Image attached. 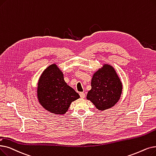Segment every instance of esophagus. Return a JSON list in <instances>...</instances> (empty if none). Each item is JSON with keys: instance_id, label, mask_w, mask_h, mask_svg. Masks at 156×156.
Returning <instances> with one entry per match:
<instances>
[{"instance_id": "1", "label": "esophagus", "mask_w": 156, "mask_h": 156, "mask_svg": "<svg viewBox=\"0 0 156 156\" xmlns=\"http://www.w3.org/2000/svg\"><path fill=\"white\" fill-rule=\"evenodd\" d=\"M80 96L81 98H84L85 97V94L83 92H80Z\"/></svg>"}]
</instances>
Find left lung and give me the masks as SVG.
<instances>
[{"mask_svg": "<svg viewBox=\"0 0 156 156\" xmlns=\"http://www.w3.org/2000/svg\"><path fill=\"white\" fill-rule=\"evenodd\" d=\"M91 87L87 99L101 111L109 109L115 105L122 91V84L116 71L108 64H103L94 73Z\"/></svg>", "mask_w": 156, "mask_h": 156, "instance_id": "obj_1", "label": "left lung"}]
</instances>
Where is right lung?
<instances>
[{
  "instance_id": "1",
  "label": "right lung",
  "mask_w": 156,
  "mask_h": 156,
  "mask_svg": "<svg viewBox=\"0 0 156 156\" xmlns=\"http://www.w3.org/2000/svg\"><path fill=\"white\" fill-rule=\"evenodd\" d=\"M39 103L46 110L55 115H64L79 94L67 85L64 74L55 64L49 66L40 76L37 89Z\"/></svg>"
}]
</instances>
